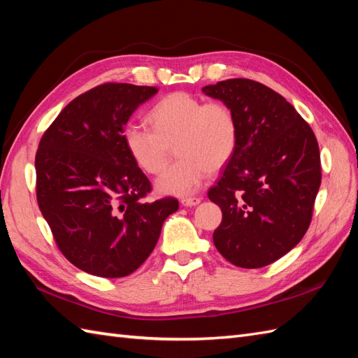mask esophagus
Listing matches in <instances>:
<instances>
[{"label":"esophagus","instance_id":"1","mask_svg":"<svg viewBox=\"0 0 358 358\" xmlns=\"http://www.w3.org/2000/svg\"><path fill=\"white\" fill-rule=\"evenodd\" d=\"M199 203H201V198H198V196L182 198V199H181V204L185 206V207H194V206H198Z\"/></svg>","mask_w":358,"mask_h":358}]
</instances>
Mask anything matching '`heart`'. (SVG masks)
<instances>
[{"mask_svg": "<svg viewBox=\"0 0 358 358\" xmlns=\"http://www.w3.org/2000/svg\"><path fill=\"white\" fill-rule=\"evenodd\" d=\"M152 127L124 124L122 138L141 171L159 173L176 146L180 159L155 181L162 195L189 196L201 187L209 171H220L236 152L239 124L224 102H206L187 93H173L149 113Z\"/></svg>", "mask_w": 358, "mask_h": 358, "instance_id": "obj_1", "label": "heart"}]
</instances>
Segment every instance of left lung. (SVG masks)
<instances>
[{
	"instance_id": "8db88e82",
	"label": "left lung",
	"mask_w": 358,
	"mask_h": 358,
	"mask_svg": "<svg viewBox=\"0 0 358 358\" xmlns=\"http://www.w3.org/2000/svg\"><path fill=\"white\" fill-rule=\"evenodd\" d=\"M203 93L227 103L239 124L236 152L209 190L222 212L213 244L236 267H265L310 227L322 180L317 140L294 106L259 82L227 79Z\"/></svg>"
}]
</instances>
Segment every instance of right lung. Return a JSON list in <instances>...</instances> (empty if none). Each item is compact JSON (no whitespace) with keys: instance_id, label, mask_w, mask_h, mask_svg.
<instances>
[{"instance_id":"1","label":"right lung","mask_w":358,"mask_h":358,"mask_svg":"<svg viewBox=\"0 0 358 358\" xmlns=\"http://www.w3.org/2000/svg\"><path fill=\"white\" fill-rule=\"evenodd\" d=\"M155 87L103 84L74 99L39 141L36 196L59 250L82 271L123 278L152 253L176 198L143 203L151 182L122 132Z\"/></svg>"}]
</instances>
